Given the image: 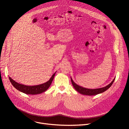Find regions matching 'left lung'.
Instances as JSON below:
<instances>
[{"mask_svg": "<svg viewBox=\"0 0 129 129\" xmlns=\"http://www.w3.org/2000/svg\"><path fill=\"white\" fill-rule=\"evenodd\" d=\"M114 79H115V78H114V79L112 80V82L110 84H109V85L106 86L105 87L100 88H97V89H93L86 88L82 87H81V86L77 85L76 84H75L73 82V80L72 79V78H71V82H72L73 87H74V88H75L76 89V90L77 91L80 93L82 94H85V95L92 96V95H96V94H98L100 93H102V92L105 91L106 90H107V89H109V88L111 87V86L112 85Z\"/></svg>", "mask_w": 129, "mask_h": 129, "instance_id": "left-lung-1", "label": "left lung"}]
</instances>
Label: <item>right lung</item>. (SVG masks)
I'll return each mask as SVG.
<instances>
[{
  "label": "right lung",
  "instance_id": "add662e5",
  "mask_svg": "<svg viewBox=\"0 0 129 129\" xmlns=\"http://www.w3.org/2000/svg\"><path fill=\"white\" fill-rule=\"evenodd\" d=\"M55 73H54L51 78L50 79L49 81L47 82L40 84L39 85L36 86H26L23 84H19L17 83L15 80H13L11 77H9V80L11 84L15 88L20 91H21L24 93L28 94H37L41 93L44 91H45L47 89L49 88V87L52 84L54 76L55 75Z\"/></svg>",
  "mask_w": 129,
  "mask_h": 129
}]
</instances>
